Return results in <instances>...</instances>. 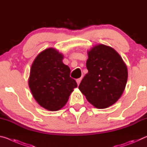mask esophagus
Instances as JSON below:
<instances>
[{
    "label": "esophagus",
    "mask_w": 147,
    "mask_h": 147,
    "mask_svg": "<svg viewBox=\"0 0 147 147\" xmlns=\"http://www.w3.org/2000/svg\"><path fill=\"white\" fill-rule=\"evenodd\" d=\"M81 80H82V78H78V79H77V80H76V82H77V84H78V86H79Z\"/></svg>",
    "instance_id": "34e87169"
}]
</instances>
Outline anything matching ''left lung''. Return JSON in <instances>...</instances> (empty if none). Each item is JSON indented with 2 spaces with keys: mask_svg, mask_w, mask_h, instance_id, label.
<instances>
[{
  "mask_svg": "<svg viewBox=\"0 0 147 147\" xmlns=\"http://www.w3.org/2000/svg\"><path fill=\"white\" fill-rule=\"evenodd\" d=\"M88 54V73L78 88L95 108H108L123 93L128 79L127 67L117 52L105 45L94 46Z\"/></svg>",
  "mask_w": 147,
  "mask_h": 147,
  "instance_id": "obj_1",
  "label": "left lung"
}]
</instances>
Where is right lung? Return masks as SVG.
<instances>
[{"label": "right lung", "mask_w": 147, "mask_h": 147, "mask_svg": "<svg viewBox=\"0 0 147 147\" xmlns=\"http://www.w3.org/2000/svg\"><path fill=\"white\" fill-rule=\"evenodd\" d=\"M63 56L54 48L39 53L32 63L28 86L35 100L49 111H58L65 105L76 81L62 60Z\"/></svg>", "instance_id": "obj_1"}]
</instances>
